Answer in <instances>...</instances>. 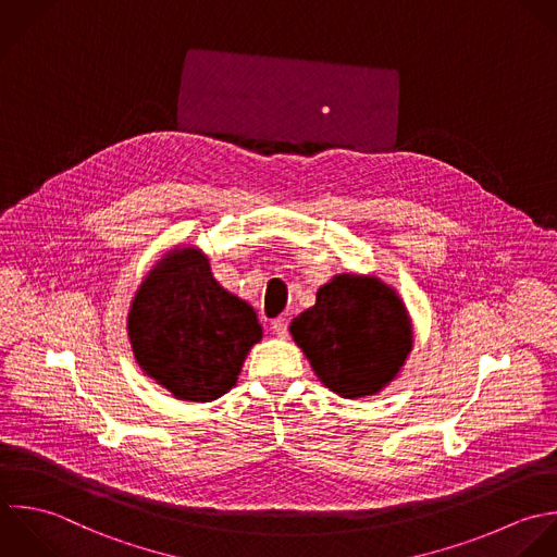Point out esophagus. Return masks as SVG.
<instances>
[{
  "instance_id": "obj_1",
  "label": "esophagus",
  "mask_w": 557,
  "mask_h": 557,
  "mask_svg": "<svg viewBox=\"0 0 557 557\" xmlns=\"http://www.w3.org/2000/svg\"><path fill=\"white\" fill-rule=\"evenodd\" d=\"M271 332L277 336V338H286L288 336V323L284 319H275L271 323Z\"/></svg>"
}]
</instances>
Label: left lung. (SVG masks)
Returning <instances> with one entry per match:
<instances>
[{
  "label": "left lung",
  "instance_id": "8db88e82",
  "mask_svg": "<svg viewBox=\"0 0 557 557\" xmlns=\"http://www.w3.org/2000/svg\"><path fill=\"white\" fill-rule=\"evenodd\" d=\"M290 334L314 375L343 399L384 391L412 351L408 308L375 275H334L290 323Z\"/></svg>",
  "mask_w": 557,
  "mask_h": 557
}]
</instances>
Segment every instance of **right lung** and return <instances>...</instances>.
Here are the masks:
<instances>
[{"mask_svg": "<svg viewBox=\"0 0 557 557\" xmlns=\"http://www.w3.org/2000/svg\"><path fill=\"white\" fill-rule=\"evenodd\" d=\"M127 336L145 375L180 401H214L262 338L256 310L225 290L201 249L169 251L138 286Z\"/></svg>", "mask_w": 557, "mask_h": 557, "instance_id": "1", "label": "right lung"}]
</instances>
